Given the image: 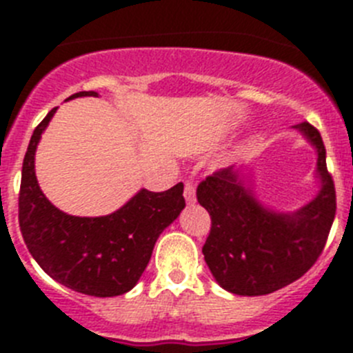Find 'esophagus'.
Masks as SVG:
<instances>
[{
	"instance_id": "obj_1",
	"label": "esophagus",
	"mask_w": 353,
	"mask_h": 353,
	"mask_svg": "<svg viewBox=\"0 0 353 353\" xmlns=\"http://www.w3.org/2000/svg\"><path fill=\"white\" fill-rule=\"evenodd\" d=\"M183 198L189 205L196 203V189L191 182H185V187H183Z\"/></svg>"
}]
</instances>
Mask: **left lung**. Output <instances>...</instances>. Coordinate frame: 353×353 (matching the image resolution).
<instances>
[{
    "label": "left lung",
    "mask_w": 353,
    "mask_h": 353,
    "mask_svg": "<svg viewBox=\"0 0 353 353\" xmlns=\"http://www.w3.org/2000/svg\"><path fill=\"white\" fill-rule=\"evenodd\" d=\"M293 129L316 150L318 192L293 212L267 207L254 192L252 166L224 168L198 185V201L212 217L205 261L221 288L258 297L297 281L318 260L336 215L322 136L302 121Z\"/></svg>",
    "instance_id": "1"
}]
</instances>
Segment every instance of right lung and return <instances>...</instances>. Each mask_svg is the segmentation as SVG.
Listing matches in <instances>:
<instances>
[{"label":"right lung","mask_w":353,"mask_h":353,"mask_svg":"<svg viewBox=\"0 0 353 353\" xmlns=\"http://www.w3.org/2000/svg\"><path fill=\"white\" fill-rule=\"evenodd\" d=\"M99 97L79 92L67 99ZM56 108L39 123L28 145L19 194V226L31 256L60 285L92 297H117L136 286L161 235L185 207L183 183L164 192L139 189L123 207L101 217L56 208L35 174V154Z\"/></svg>","instance_id":"1"}]
</instances>
